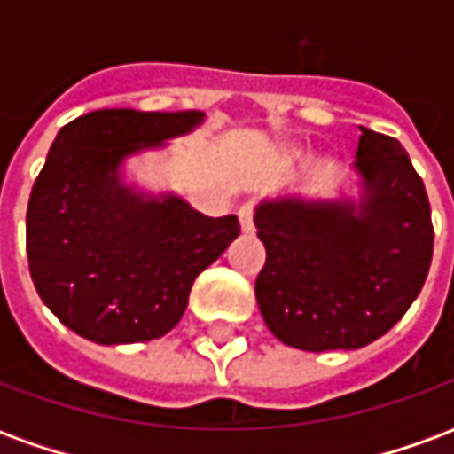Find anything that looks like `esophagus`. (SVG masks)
Returning <instances> with one entry per match:
<instances>
[{
	"label": "esophagus",
	"mask_w": 454,
	"mask_h": 454,
	"mask_svg": "<svg viewBox=\"0 0 454 454\" xmlns=\"http://www.w3.org/2000/svg\"><path fill=\"white\" fill-rule=\"evenodd\" d=\"M238 218H240L243 233H253L255 231V223H253V204H243L240 211H238Z\"/></svg>",
	"instance_id": "34e87169"
}]
</instances>
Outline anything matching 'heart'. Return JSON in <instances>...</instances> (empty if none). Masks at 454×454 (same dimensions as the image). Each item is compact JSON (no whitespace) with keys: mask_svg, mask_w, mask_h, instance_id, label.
I'll return each instance as SVG.
<instances>
[{"mask_svg":"<svg viewBox=\"0 0 454 454\" xmlns=\"http://www.w3.org/2000/svg\"><path fill=\"white\" fill-rule=\"evenodd\" d=\"M292 153H299V150H292Z\"/></svg>","mask_w":454,"mask_h":454,"instance_id":"heart-1","label":"heart"}]
</instances>
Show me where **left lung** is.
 Segmentation results:
<instances>
[{"mask_svg":"<svg viewBox=\"0 0 454 454\" xmlns=\"http://www.w3.org/2000/svg\"><path fill=\"white\" fill-rule=\"evenodd\" d=\"M355 199L275 197L255 208L267 250L255 282L277 340L306 352L357 350L401 321L423 289L433 223L423 179L396 138L360 129Z\"/></svg>","mask_w":454,"mask_h":454,"instance_id":"left-lung-1","label":"left lung"}]
</instances>
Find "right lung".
Returning a JSON list of instances; mask_svg holds the SVG:
<instances>
[{
  "label": "right lung",
  "mask_w": 454,
  "mask_h": 454,
  "mask_svg": "<svg viewBox=\"0 0 454 454\" xmlns=\"http://www.w3.org/2000/svg\"><path fill=\"white\" fill-rule=\"evenodd\" d=\"M201 121V112L99 109L58 130L28 199L26 253L38 296L77 335L99 345L162 338L199 272L240 233L236 216L208 218L121 175L126 158Z\"/></svg>",
  "instance_id": "1"
}]
</instances>
